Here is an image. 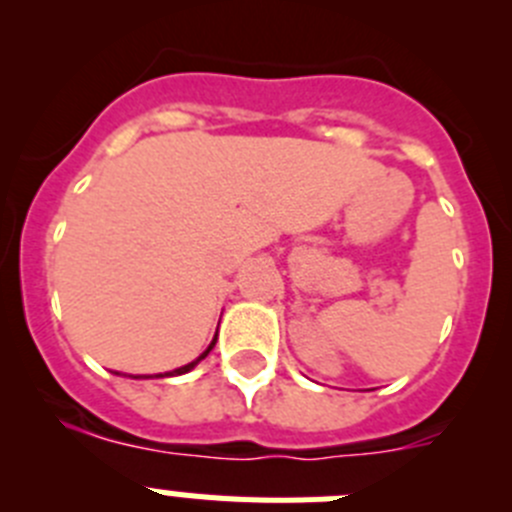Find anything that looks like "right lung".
I'll use <instances>...</instances> for the list:
<instances>
[{"mask_svg": "<svg viewBox=\"0 0 512 512\" xmlns=\"http://www.w3.org/2000/svg\"><path fill=\"white\" fill-rule=\"evenodd\" d=\"M212 346H215V341H212V343H210V346H207V351H205V354H202V356H200V359H194V361H192V364H187V366H179V369H174V372H166V374H156V377H176V374H187V372H189V369H194V366L200 364V361H202V359H205V356H207V354H210V351H212Z\"/></svg>", "mask_w": 512, "mask_h": 512, "instance_id": "right-lung-1", "label": "right lung"}]
</instances>
